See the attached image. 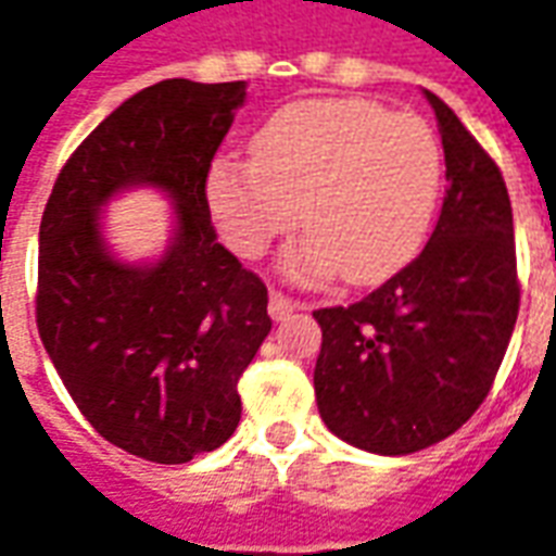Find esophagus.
I'll return each mask as SVG.
<instances>
[{"instance_id": "34e87169", "label": "esophagus", "mask_w": 556, "mask_h": 556, "mask_svg": "<svg viewBox=\"0 0 556 556\" xmlns=\"http://www.w3.org/2000/svg\"><path fill=\"white\" fill-rule=\"evenodd\" d=\"M294 309H298V303L291 301L289 294H282V291H270V301H267V313H270V318H274V321H282V318H286V315L289 313H294Z\"/></svg>"}]
</instances>
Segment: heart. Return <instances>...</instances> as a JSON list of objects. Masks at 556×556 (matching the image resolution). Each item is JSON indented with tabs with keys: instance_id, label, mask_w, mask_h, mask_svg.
I'll use <instances>...</instances> for the list:
<instances>
[{
	"instance_id": "b5f03b06",
	"label": "heart",
	"mask_w": 556,
	"mask_h": 556,
	"mask_svg": "<svg viewBox=\"0 0 556 556\" xmlns=\"http://www.w3.org/2000/svg\"><path fill=\"white\" fill-rule=\"evenodd\" d=\"M443 151L414 113L361 98L282 106L255 134L253 160H217L205 199L223 238L258 258L298 223L309 229L286 253V270L351 282L393 274L417 250L438 205Z\"/></svg>"
}]
</instances>
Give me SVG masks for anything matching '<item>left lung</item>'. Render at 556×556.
Segmentation results:
<instances>
[{
	"mask_svg": "<svg viewBox=\"0 0 556 556\" xmlns=\"http://www.w3.org/2000/svg\"><path fill=\"white\" fill-rule=\"evenodd\" d=\"M426 98L450 181L429 243L361 301L313 313L318 414L337 438L378 455L419 453L473 417L521 301L501 169L438 94Z\"/></svg>",
	"mask_w": 556,
	"mask_h": 556,
	"instance_id": "1",
	"label": "left lung"
}]
</instances>
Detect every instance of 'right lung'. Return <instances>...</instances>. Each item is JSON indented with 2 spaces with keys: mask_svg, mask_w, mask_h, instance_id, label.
Returning a JSON list of instances; mask_svg holds the SVG:
<instances>
[{
  "mask_svg": "<svg viewBox=\"0 0 556 556\" xmlns=\"http://www.w3.org/2000/svg\"><path fill=\"white\" fill-rule=\"evenodd\" d=\"M243 83L163 79L67 157L41 217L38 333L83 417L118 450L184 465L229 441L238 381L270 333L267 286L217 241L205 178ZM151 182L179 229L157 266L115 263L97 229L110 194Z\"/></svg>",
  "mask_w": 556,
  "mask_h": 556,
  "instance_id": "1",
  "label": "right lung"
}]
</instances>
